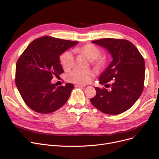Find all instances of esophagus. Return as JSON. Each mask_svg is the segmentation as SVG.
I'll list each match as a JSON object with an SVG mask.
<instances>
[{
    "mask_svg": "<svg viewBox=\"0 0 159 159\" xmlns=\"http://www.w3.org/2000/svg\"><path fill=\"white\" fill-rule=\"evenodd\" d=\"M75 86L77 87V88H84L86 86V85H83V84H77Z\"/></svg>",
    "mask_w": 159,
    "mask_h": 159,
    "instance_id": "1",
    "label": "esophagus"
}]
</instances>
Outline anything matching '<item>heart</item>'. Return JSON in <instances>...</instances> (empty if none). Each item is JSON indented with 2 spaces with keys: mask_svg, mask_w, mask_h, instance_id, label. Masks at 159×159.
I'll use <instances>...</instances> for the list:
<instances>
[{
  "mask_svg": "<svg viewBox=\"0 0 159 159\" xmlns=\"http://www.w3.org/2000/svg\"><path fill=\"white\" fill-rule=\"evenodd\" d=\"M75 53H80L85 56L93 64L98 66H102L104 60L101 57H98L100 55V50L93 44H86L84 46L77 48L73 49ZM73 61V55L70 51H66L64 52L60 57V61L65 70H68L71 68ZM93 76V73L91 71H82L79 70H75L71 71L68 75V79L70 81L77 83L80 84H85L89 82L91 78Z\"/></svg>",
  "mask_w": 159,
  "mask_h": 159,
  "instance_id": "b5f03b06",
  "label": "heart"
}]
</instances>
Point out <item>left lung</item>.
<instances>
[{"label":"left lung","mask_w":159,"mask_h":159,"mask_svg":"<svg viewBox=\"0 0 159 159\" xmlns=\"http://www.w3.org/2000/svg\"><path fill=\"white\" fill-rule=\"evenodd\" d=\"M104 48L113 60L99 77L103 85L112 80L111 91L95 87L97 94L90 101L101 111L118 115L134 104L144 89L145 62L137 48L131 42L111 38L92 41Z\"/></svg>","instance_id":"8db88e82"}]
</instances>
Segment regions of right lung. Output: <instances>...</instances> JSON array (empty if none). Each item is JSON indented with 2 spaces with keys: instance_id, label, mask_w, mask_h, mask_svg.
Masks as SVG:
<instances>
[{
  "instance_id": "add662e5",
  "label": "right lung",
  "mask_w": 159,
  "mask_h": 159,
  "mask_svg": "<svg viewBox=\"0 0 159 159\" xmlns=\"http://www.w3.org/2000/svg\"><path fill=\"white\" fill-rule=\"evenodd\" d=\"M78 42L48 36L31 43L16 64L15 84L26 105L40 113H50L68 101L74 86L57 87L51 80L64 72L60 56Z\"/></svg>"
}]
</instances>
